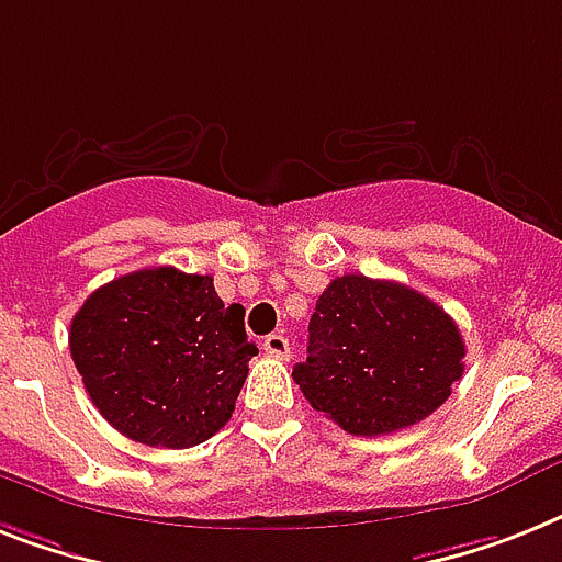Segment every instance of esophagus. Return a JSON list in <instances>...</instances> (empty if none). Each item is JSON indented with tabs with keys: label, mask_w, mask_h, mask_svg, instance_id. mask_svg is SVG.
Returning <instances> with one entry per match:
<instances>
[{
	"label": "esophagus",
	"mask_w": 562,
	"mask_h": 562,
	"mask_svg": "<svg viewBox=\"0 0 562 562\" xmlns=\"http://www.w3.org/2000/svg\"><path fill=\"white\" fill-rule=\"evenodd\" d=\"M262 349H266V355H271V358H280V360H289V355H291L289 337H282V335H268L266 340H262Z\"/></svg>",
	"instance_id": "1"
}]
</instances>
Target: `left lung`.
<instances>
[{
  "label": "left lung",
  "mask_w": 562,
  "mask_h": 562,
  "mask_svg": "<svg viewBox=\"0 0 562 562\" xmlns=\"http://www.w3.org/2000/svg\"><path fill=\"white\" fill-rule=\"evenodd\" d=\"M462 360V331L445 308L401 282L344 273L317 300L294 381L317 413L369 439L436 413Z\"/></svg>",
  "instance_id": "8db88e82"
}]
</instances>
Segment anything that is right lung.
<instances>
[{"instance_id":"right-lung-1","label":"right lung","mask_w":562,"mask_h":562,"mask_svg":"<svg viewBox=\"0 0 562 562\" xmlns=\"http://www.w3.org/2000/svg\"><path fill=\"white\" fill-rule=\"evenodd\" d=\"M68 346L100 415L126 439L170 450L231 422L259 352L245 308L222 303L213 277L170 266L100 285L75 314Z\"/></svg>"}]
</instances>
